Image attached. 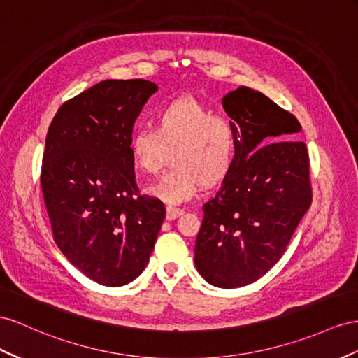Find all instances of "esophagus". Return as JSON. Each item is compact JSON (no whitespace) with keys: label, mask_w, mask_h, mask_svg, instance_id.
<instances>
[{"label":"esophagus","mask_w":358,"mask_h":358,"mask_svg":"<svg viewBox=\"0 0 358 358\" xmlns=\"http://www.w3.org/2000/svg\"><path fill=\"white\" fill-rule=\"evenodd\" d=\"M183 214V209L179 208H167V220H176Z\"/></svg>","instance_id":"1"}]
</instances>
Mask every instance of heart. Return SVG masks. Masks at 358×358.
<instances>
[{
    "mask_svg": "<svg viewBox=\"0 0 358 358\" xmlns=\"http://www.w3.org/2000/svg\"><path fill=\"white\" fill-rule=\"evenodd\" d=\"M155 128L135 127L128 140L132 159L148 175L173 158V169L149 187L152 196L179 205L205 187L223 180L236 159V135L230 122L196 101L173 99L155 114Z\"/></svg>",
    "mask_w": 358,
    "mask_h": 358,
    "instance_id": "b5f03b06",
    "label": "heart"
}]
</instances>
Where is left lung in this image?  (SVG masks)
I'll list each match as a JSON object with an SVG mask.
<instances>
[{
	"label": "left lung",
	"instance_id": "8db88e82",
	"mask_svg": "<svg viewBox=\"0 0 358 358\" xmlns=\"http://www.w3.org/2000/svg\"><path fill=\"white\" fill-rule=\"evenodd\" d=\"M236 135V159L203 206L194 264L208 283L241 287L285 255L312 203L308 153L295 115L248 87L223 98Z\"/></svg>",
	"mask_w": 358,
	"mask_h": 358
}]
</instances>
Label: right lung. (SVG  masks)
Masks as SVG:
<instances>
[{
	"mask_svg": "<svg viewBox=\"0 0 358 358\" xmlns=\"http://www.w3.org/2000/svg\"><path fill=\"white\" fill-rule=\"evenodd\" d=\"M158 90L146 80H105L64 102L45 143L42 191L57 247L103 286L146 268L166 218L158 199L138 196L129 134Z\"/></svg>",
	"mask_w": 358,
	"mask_h": 358,
	"instance_id": "add662e5",
	"label": "right lung"
}]
</instances>
